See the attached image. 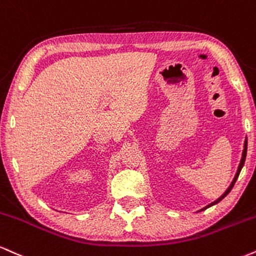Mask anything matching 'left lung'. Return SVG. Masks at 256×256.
<instances>
[{"label": "left lung", "mask_w": 256, "mask_h": 256, "mask_svg": "<svg viewBox=\"0 0 256 256\" xmlns=\"http://www.w3.org/2000/svg\"><path fill=\"white\" fill-rule=\"evenodd\" d=\"M246 156H247V140L244 141V150H243V153H242V159H241V163H240V165H238V169H237V172H236V175H235V178H234V181L231 182V184H230V187L226 189V192H225V193L222 195L220 198H219V199H217L214 201V202H212V204H210L208 206H206L205 208H202V210H206V208H208V207H211L212 205H216V204H218L219 201L220 200H223L225 196H226L228 194L230 193V190L231 189H232V187H234V184H235V182H236V180L238 178V175H240V172H241V170H242V166H243V164H244V162H246Z\"/></svg>", "instance_id": "1"}]
</instances>
